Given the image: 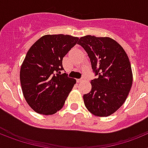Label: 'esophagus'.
Instances as JSON below:
<instances>
[{
  "instance_id": "obj_1",
  "label": "esophagus",
  "mask_w": 148,
  "mask_h": 148,
  "mask_svg": "<svg viewBox=\"0 0 148 148\" xmlns=\"http://www.w3.org/2000/svg\"><path fill=\"white\" fill-rule=\"evenodd\" d=\"M84 81V78H81V79H77V82H78V83H80V82H83Z\"/></svg>"
}]
</instances>
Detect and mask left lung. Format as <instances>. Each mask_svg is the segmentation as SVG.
Masks as SVG:
<instances>
[{
    "instance_id": "left-lung-1",
    "label": "left lung",
    "mask_w": 148,
    "mask_h": 148,
    "mask_svg": "<svg viewBox=\"0 0 148 148\" xmlns=\"http://www.w3.org/2000/svg\"><path fill=\"white\" fill-rule=\"evenodd\" d=\"M78 44L88 54L98 78L83 96L87 109L94 116L107 117L118 110L126 101L133 84L130 60L125 49L109 37L86 35Z\"/></svg>"
}]
</instances>
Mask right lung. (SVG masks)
I'll return each mask as SVG.
<instances>
[{"mask_svg": "<svg viewBox=\"0 0 148 148\" xmlns=\"http://www.w3.org/2000/svg\"><path fill=\"white\" fill-rule=\"evenodd\" d=\"M78 40L69 35H46L27 52L21 66V85L26 101L36 113L53 115L63 108L76 80L61 74L62 60Z\"/></svg>", "mask_w": 148, "mask_h": 148, "instance_id": "1", "label": "right lung"}]
</instances>
